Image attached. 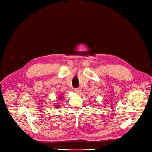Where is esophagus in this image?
I'll use <instances>...</instances> for the list:
<instances>
[{
	"instance_id": "34e87169",
	"label": "esophagus",
	"mask_w": 152,
	"mask_h": 152,
	"mask_svg": "<svg viewBox=\"0 0 152 152\" xmlns=\"http://www.w3.org/2000/svg\"><path fill=\"white\" fill-rule=\"evenodd\" d=\"M75 92H76L77 94H81V89L80 88H77V89H75Z\"/></svg>"
}]
</instances>
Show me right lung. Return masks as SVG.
<instances>
[{
	"label": "right lung",
	"mask_w": 152,
	"mask_h": 152,
	"mask_svg": "<svg viewBox=\"0 0 152 152\" xmlns=\"http://www.w3.org/2000/svg\"><path fill=\"white\" fill-rule=\"evenodd\" d=\"M58 100L61 101V100H62V99H63V95H62V94H60V95H59V96H58ZM55 108H58L60 107V104H59V103H58L57 104V105H55Z\"/></svg>",
	"instance_id": "right-lung-1"
}]
</instances>
